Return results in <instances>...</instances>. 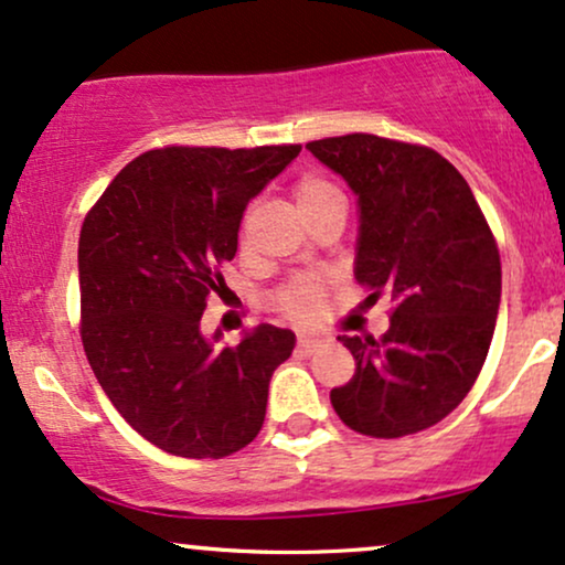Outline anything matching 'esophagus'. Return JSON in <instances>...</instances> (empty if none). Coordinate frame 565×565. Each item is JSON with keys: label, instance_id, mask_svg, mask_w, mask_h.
Segmentation results:
<instances>
[{"label": "esophagus", "instance_id": "esophagus-1", "mask_svg": "<svg viewBox=\"0 0 565 565\" xmlns=\"http://www.w3.org/2000/svg\"><path fill=\"white\" fill-rule=\"evenodd\" d=\"M323 348V339L321 337H300L297 339V355H312V352H318Z\"/></svg>", "mask_w": 565, "mask_h": 565}]
</instances>
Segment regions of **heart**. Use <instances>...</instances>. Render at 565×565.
<instances>
[{
  "mask_svg": "<svg viewBox=\"0 0 565 565\" xmlns=\"http://www.w3.org/2000/svg\"><path fill=\"white\" fill-rule=\"evenodd\" d=\"M291 196H295V205L300 213L308 217L318 215L321 210L329 205H337V202H344L342 192L331 179H326L321 173H302L300 179L291 186ZM249 217H253V210H247L242 217L239 226V249H247V231H249ZM326 300V284L323 278L312 274H297L291 276L289 281H284L281 287L276 289L274 305L278 312L289 318V321L297 323H310L316 321L318 312L323 308Z\"/></svg>",
  "mask_w": 565,
  "mask_h": 565,
  "instance_id": "b5f03b06",
  "label": "heart"
}]
</instances>
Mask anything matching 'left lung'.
<instances>
[{"label":"left lung","instance_id":"left-lung-1","mask_svg":"<svg viewBox=\"0 0 565 565\" xmlns=\"http://www.w3.org/2000/svg\"><path fill=\"white\" fill-rule=\"evenodd\" d=\"M308 149L358 194L365 302L392 300L386 334L339 339L355 373L331 390V405L365 437L429 429L463 403L487 360L502 281L492 228L458 168L431 147L348 134Z\"/></svg>","mask_w":565,"mask_h":565}]
</instances>
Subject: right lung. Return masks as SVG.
Here are the masks:
<instances>
[{
  "mask_svg": "<svg viewBox=\"0 0 565 565\" xmlns=\"http://www.w3.org/2000/svg\"><path fill=\"white\" fill-rule=\"evenodd\" d=\"M300 145L149 149L110 181L78 239L81 342L134 431L179 458H226L257 437L295 334L260 323L234 348L202 337L239 223ZM217 337V334H215Z\"/></svg>",
  "mask_w": 565,
  "mask_h": 565,
  "instance_id": "1",
  "label": "right lung"
}]
</instances>
